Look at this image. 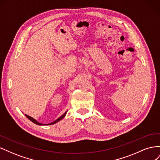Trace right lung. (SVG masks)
<instances>
[{
    "label": "right lung",
    "mask_w": 160,
    "mask_h": 160,
    "mask_svg": "<svg viewBox=\"0 0 160 160\" xmlns=\"http://www.w3.org/2000/svg\"><path fill=\"white\" fill-rule=\"evenodd\" d=\"M67 111H66V112L65 113H63V115H62L61 117H59V118H58L57 119H56L55 121H54V122H52V123H49V124H45V125H52V124H55V123H57L58 122H59V121H60V120H61L62 118H64V117L65 116V115H66V113H67ZM26 117L29 119L30 121H31L32 122H33L34 123H35V124H37V125H45V124H43V123H39V122H38L37 120H35V119L34 118H31V116H29V115H25Z\"/></svg>",
    "instance_id": "add662e5"
}]
</instances>
